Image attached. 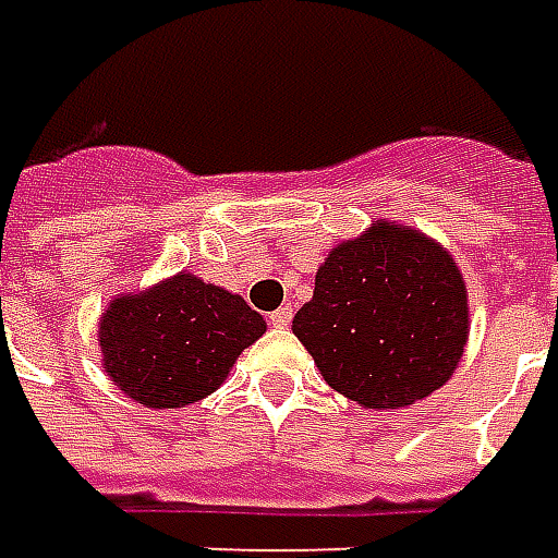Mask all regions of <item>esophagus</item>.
<instances>
[{
    "label": "esophagus",
    "instance_id": "obj_1",
    "mask_svg": "<svg viewBox=\"0 0 558 558\" xmlns=\"http://www.w3.org/2000/svg\"><path fill=\"white\" fill-rule=\"evenodd\" d=\"M291 317H294V308H291V305H282V308H276V312L270 314V326H276V329H288V326H291Z\"/></svg>",
    "mask_w": 558,
    "mask_h": 558
}]
</instances>
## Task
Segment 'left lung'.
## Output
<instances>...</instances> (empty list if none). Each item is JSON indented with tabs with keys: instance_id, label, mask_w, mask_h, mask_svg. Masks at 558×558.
<instances>
[{
	"instance_id": "8db88e82",
	"label": "left lung",
	"mask_w": 558,
	"mask_h": 558,
	"mask_svg": "<svg viewBox=\"0 0 558 558\" xmlns=\"http://www.w3.org/2000/svg\"><path fill=\"white\" fill-rule=\"evenodd\" d=\"M291 329L347 400L374 412L405 409L438 391L462 362L468 284L435 238L374 220L332 246Z\"/></svg>"
}]
</instances>
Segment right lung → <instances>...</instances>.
I'll return each mask as SVG.
<instances>
[{
  "label": "right lung",
  "instance_id": "right-lung-1",
  "mask_svg": "<svg viewBox=\"0 0 558 558\" xmlns=\"http://www.w3.org/2000/svg\"><path fill=\"white\" fill-rule=\"evenodd\" d=\"M264 332V317L244 296L182 270L146 291L117 294L96 341L105 374L129 400L184 409L215 393Z\"/></svg>",
  "mask_w": 558,
  "mask_h": 558
}]
</instances>
